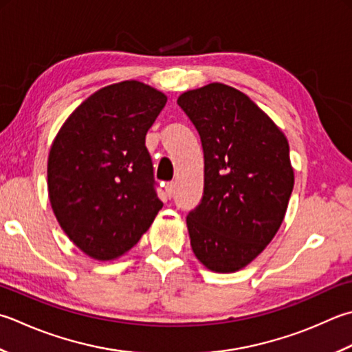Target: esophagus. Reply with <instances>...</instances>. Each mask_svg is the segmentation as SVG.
I'll return each mask as SVG.
<instances>
[{
	"label": "esophagus",
	"instance_id": "obj_1",
	"mask_svg": "<svg viewBox=\"0 0 352 352\" xmlns=\"http://www.w3.org/2000/svg\"><path fill=\"white\" fill-rule=\"evenodd\" d=\"M174 192H175V183L174 182H169L166 184V195L170 198L172 195H174Z\"/></svg>",
	"mask_w": 352,
	"mask_h": 352
}]
</instances>
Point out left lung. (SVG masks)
Instances as JSON below:
<instances>
[{
  "mask_svg": "<svg viewBox=\"0 0 352 352\" xmlns=\"http://www.w3.org/2000/svg\"><path fill=\"white\" fill-rule=\"evenodd\" d=\"M177 103L204 153V195L188 223L206 268L238 272L270 244L294 186L285 134L249 96L219 82L189 89Z\"/></svg>",
  "mask_w": 352,
  "mask_h": 352,
  "instance_id": "left-lung-1",
  "label": "left lung"
}]
</instances>
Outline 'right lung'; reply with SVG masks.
<instances>
[{
    "label": "right lung",
    "instance_id": "right-lung-1",
    "mask_svg": "<svg viewBox=\"0 0 352 352\" xmlns=\"http://www.w3.org/2000/svg\"><path fill=\"white\" fill-rule=\"evenodd\" d=\"M166 100L143 82H117L82 102L54 137L48 198L62 230L89 258L123 256L163 208L144 137Z\"/></svg>",
    "mask_w": 352,
    "mask_h": 352
}]
</instances>
